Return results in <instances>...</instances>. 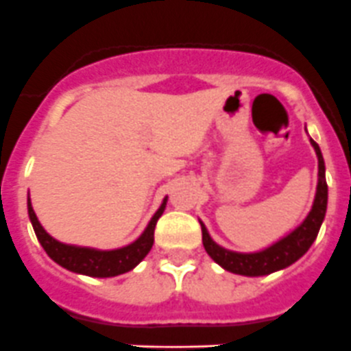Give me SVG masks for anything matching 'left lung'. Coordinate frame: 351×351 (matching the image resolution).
I'll return each mask as SVG.
<instances>
[{"label": "left lung", "mask_w": 351, "mask_h": 351, "mask_svg": "<svg viewBox=\"0 0 351 351\" xmlns=\"http://www.w3.org/2000/svg\"><path fill=\"white\" fill-rule=\"evenodd\" d=\"M311 144L315 149L319 161L317 190H315L311 213L307 214L304 223L295 228L290 234H287L281 240H278L276 243L261 252L241 254V252L226 250L221 245H217L210 238V234L207 233V228L204 226L202 221H200L204 248L210 255V258L217 262L223 269L230 271L233 274H241V276H266V274L276 273V271L291 266L314 243L319 230H321L322 221H324L326 209H328V183H326V166L321 149L312 138Z\"/></svg>", "instance_id": "left-lung-1"}]
</instances>
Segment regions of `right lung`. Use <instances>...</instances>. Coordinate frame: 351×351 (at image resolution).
<instances>
[{"label": "right lung", "mask_w": 351, "mask_h": 351, "mask_svg": "<svg viewBox=\"0 0 351 351\" xmlns=\"http://www.w3.org/2000/svg\"><path fill=\"white\" fill-rule=\"evenodd\" d=\"M166 202L168 197H165L161 207L156 210L152 219L149 221L147 228L144 233L134 241V243L127 245V247L117 248V250H97V248L90 247H77V245L61 243V241L54 240L43 226H40L39 219H37L36 213L30 204V197L27 199V209H29L30 223H32L36 237L46 254L53 258L56 264H60L64 269L71 271L77 274H85V276L93 278H113L118 274L128 273L134 269L138 262L149 254L154 243V228L161 214L165 213Z\"/></svg>", "instance_id": "add662e5"}]
</instances>
